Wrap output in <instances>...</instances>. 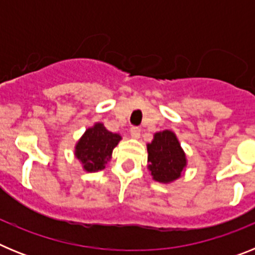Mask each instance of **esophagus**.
I'll use <instances>...</instances> for the list:
<instances>
[{"mask_svg":"<svg viewBox=\"0 0 255 255\" xmlns=\"http://www.w3.org/2000/svg\"><path fill=\"white\" fill-rule=\"evenodd\" d=\"M130 135H131V138L138 139L140 136V129H139L138 126H132L131 129H130Z\"/></svg>","mask_w":255,"mask_h":255,"instance_id":"34e87169","label":"esophagus"}]
</instances>
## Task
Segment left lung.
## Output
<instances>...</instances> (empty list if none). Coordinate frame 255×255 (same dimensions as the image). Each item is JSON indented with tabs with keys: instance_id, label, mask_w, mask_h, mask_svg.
<instances>
[{
	"instance_id": "left-lung-1",
	"label": "left lung",
	"mask_w": 255,
	"mask_h": 255,
	"mask_svg": "<svg viewBox=\"0 0 255 255\" xmlns=\"http://www.w3.org/2000/svg\"><path fill=\"white\" fill-rule=\"evenodd\" d=\"M150 175L155 181H173L181 176L186 166V157L176 135L170 130L155 132L152 143L147 145Z\"/></svg>"
}]
</instances>
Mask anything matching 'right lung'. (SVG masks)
Listing matches in <instances>:
<instances>
[{"instance_id": "obj_1", "label": "right lung", "mask_w": 255, "mask_h": 255, "mask_svg": "<svg viewBox=\"0 0 255 255\" xmlns=\"http://www.w3.org/2000/svg\"><path fill=\"white\" fill-rule=\"evenodd\" d=\"M120 140V135L108 131L103 124H96L84 132L76 144V158L82 162L88 172L103 170L108 159L111 158L112 150Z\"/></svg>"}]
</instances>
